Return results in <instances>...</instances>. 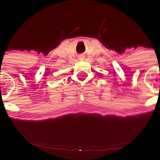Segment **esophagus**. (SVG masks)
<instances>
[{"mask_svg": "<svg viewBox=\"0 0 160 160\" xmlns=\"http://www.w3.org/2000/svg\"><path fill=\"white\" fill-rule=\"evenodd\" d=\"M83 58H84V57H83V56H80V57H79V59H80V60H82V59H83Z\"/></svg>", "mask_w": 160, "mask_h": 160, "instance_id": "obj_1", "label": "esophagus"}]
</instances>
